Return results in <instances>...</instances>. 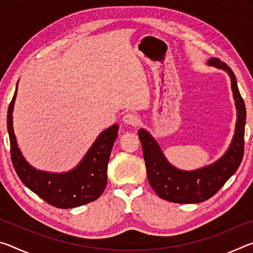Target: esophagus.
Listing matches in <instances>:
<instances>
[{
  "label": "esophagus",
  "mask_w": 253,
  "mask_h": 253,
  "mask_svg": "<svg viewBox=\"0 0 253 253\" xmlns=\"http://www.w3.org/2000/svg\"><path fill=\"white\" fill-rule=\"evenodd\" d=\"M123 121H124V123L127 124V125L137 126V125H138V123H139V118L134 113H128V114L125 115V116H124Z\"/></svg>",
  "instance_id": "esophagus-1"
}]
</instances>
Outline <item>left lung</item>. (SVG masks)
<instances>
[{
  "mask_svg": "<svg viewBox=\"0 0 253 253\" xmlns=\"http://www.w3.org/2000/svg\"><path fill=\"white\" fill-rule=\"evenodd\" d=\"M207 65L223 70L229 75L237 109L234 135L229 148L219 160L193 170L179 169L168 161L151 132L144 128L138 130L148 182L160 198L169 202L200 203L212 198L237 172L243 157L247 114L245 101L238 89L237 78L231 68L217 58H210Z\"/></svg>",
  "mask_w": 253,
  "mask_h": 253,
  "instance_id": "8db88e82",
  "label": "left lung"
}]
</instances>
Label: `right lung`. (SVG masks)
<instances>
[{
  "mask_svg": "<svg viewBox=\"0 0 253 253\" xmlns=\"http://www.w3.org/2000/svg\"><path fill=\"white\" fill-rule=\"evenodd\" d=\"M19 84V81H18ZM18 84L7 109V131L11 158L18 176L25 186L45 202L59 209H72L90 203L104 192L107 184V165L111 148L118 135L117 124L102 130L78 165L68 172L40 170L29 164L16 143L13 129V109Z\"/></svg>",
  "mask_w": 253,
  "mask_h": 253,
  "instance_id": "right-lung-1",
  "label": "right lung"
}]
</instances>
